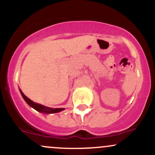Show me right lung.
I'll list each match as a JSON object with an SVG mask.
<instances>
[{
  "instance_id": "right-lung-1",
  "label": "right lung",
  "mask_w": 155,
  "mask_h": 155,
  "mask_svg": "<svg viewBox=\"0 0 155 155\" xmlns=\"http://www.w3.org/2000/svg\"><path fill=\"white\" fill-rule=\"evenodd\" d=\"M20 90L21 95H22V97L24 98V100L26 101V103L29 105L30 106H31L32 108H33L34 109L36 110L39 112H41V113H45V114H52V113H58V112H60L61 111H63L65 108H49L47 107V106H44L43 105H41L38 104H36V103H34L33 101H32L31 99L28 98V97H26L25 95H24V93L22 92V90Z\"/></svg>"
}]
</instances>
